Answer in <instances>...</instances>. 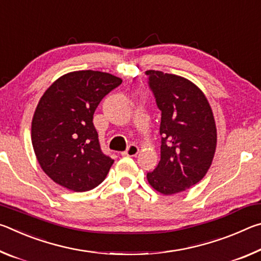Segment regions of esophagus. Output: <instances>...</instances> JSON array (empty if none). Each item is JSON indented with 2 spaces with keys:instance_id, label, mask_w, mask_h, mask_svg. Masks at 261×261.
Listing matches in <instances>:
<instances>
[{
  "instance_id": "obj_1",
  "label": "esophagus",
  "mask_w": 261,
  "mask_h": 261,
  "mask_svg": "<svg viewBox=\"0 0 261 261\" xmlns=\"http://www.w3.org/2000/svg\"><path fill=\"white\" fill-rule=\"evenodd\" d=\"M138 152H139L138 146H137V145H135V144H130L125 151L122 152L121 154H122V155H124V156H136L137 154H138Z\"/></svg>"
}]
</instances>
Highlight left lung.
Wrapping results in <instances>:
<instances>
[{
	"instance_id": "8db88e82",
	"label": "left lung",
	"mask_w": 261,
	"mask_h": 261,
	"mask_svg": "<svg viewBox=\"0 0 261 261\" xmlns=\"http://www.w3.org/2000/svg\"><path fill=\"white\" fill-rule=\"evenodd\" d=\"M145 73L161 110V158L147 173L148 183L163 194L182 192L202 179L212 165L213 113L204 93L188 79L155 70Z\"/></svg>"
}]
</instances>
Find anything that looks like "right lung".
<instances>
[{
	"label": "right lung",
	"instance_id": "right-lung-1",
	"mask_svg": "<svg viewBox=\"0 0 261 261\" xmlns=\"http://www.w3.org/2000/svg\"><path fill=\"white\" fill-rule=\"evenodd\" d=\"M122 79L83 70L62 76L43 93L32 120V145L42 170L74 192L94 189L114 160L101 149L96 107Z\"/></svg>",
	"mask_w": 261,
	"mask_h": 261
}]
</instances>
